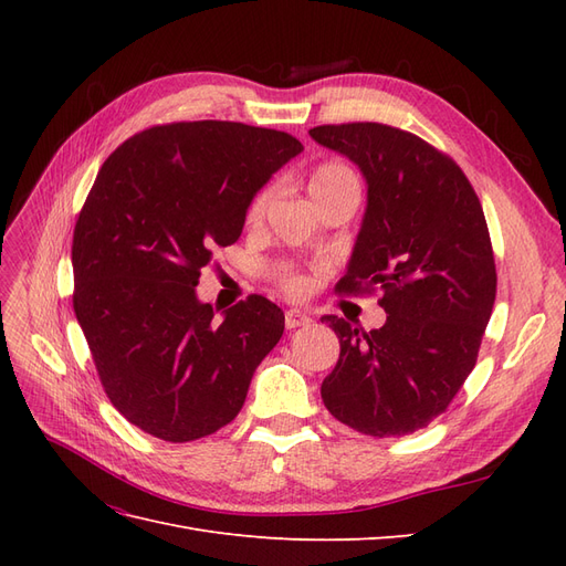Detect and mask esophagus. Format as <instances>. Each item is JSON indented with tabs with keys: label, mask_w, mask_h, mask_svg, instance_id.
Wrapping results in <instances>:
<instances>
[{
	"label": "esophagus",
	"mask_w": 566,
	"mask_h": 566,
	"mask_svg": "<svg viewBox=\"0 0 566 566\" xmlns=\"http://www.w3.org/2000/svg\"><path fill=\"white\" fill-rule=\"evenodd\" d=\"M306 323H312V318L306 316L304 312H300V310H287L285 312V328H300V325H306Z\"/></svg>",
	"instance_id": "34e87169"
}]
</instances>
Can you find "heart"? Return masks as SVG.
Instances as JSON below:
<instances>
[{"instance_id": "heart-1", "label": "heart", "mask_w": 566, "mask_h": 566, "mask_svg": "<svg viewBox=\"0 0 566 566\" xmlns=\"http://www.w3.org/2000/svg\"><path fill=\"white\" fill-rule=\"evenodd\" d=\"M342 188H358L356 175L347 165L339 163H321L312 169L310 175V193L316 202L323 198H328L331 193L342 191ZM273 198V186H264L256 191L245 210V221L250 227H256L264 219L269 205ZM279 283L285 290L287 295H304L306 293V279H302L300 273H290V271H279Z\"/></svg>"}]
</instances>
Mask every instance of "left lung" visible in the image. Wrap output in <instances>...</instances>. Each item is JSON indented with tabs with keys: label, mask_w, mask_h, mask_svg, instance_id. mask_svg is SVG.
<instances>
[{
	"label": "left lung",
	"mask_w": 566,
	"mask_h": 566,
	"mask_svg": "<svg viewBox=\"0 0 566 566\" xmlns=\"http://www.w3.org/2000/svg\"><path fill=\"white\" fill-rule=\"evenodd\" d=\"M347 156L368 184V205L337 293L380 290L387 321L361 331L323 316L339 337L321 385L325 408L352 430L403 437L449 408L476 364L495 302V262L472 184L420 136L347 123L310 129Z\"/></svg>",
	"instance_id": "obj_1"
}]
</instances>
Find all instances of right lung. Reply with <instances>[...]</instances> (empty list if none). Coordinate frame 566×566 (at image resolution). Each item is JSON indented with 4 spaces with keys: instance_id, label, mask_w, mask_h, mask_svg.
Returning a JSON list of instances; mask_svg holds the SVG:
<instances>
[{
    "instance_id": "1",
    "label": "right lung",
    "mask_w": 566,
    "mask_h": 566,
    "mask_svg": "<svg viewBox=\"0 0 566 566\" xmlns=\"http://www.w3.org/2000/svg\"><path fill=\"white\" fill-rule=\"evenodd\" d=\"M297 153L287 132L198 119L134 134L101 165L73 233V310L111 403L146 434L221 430L281 339L285 316L266 297L214 318L196 285Z\"/></svg>"
}]
</instances>
